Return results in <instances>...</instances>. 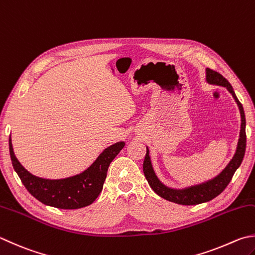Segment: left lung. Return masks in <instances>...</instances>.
<instances>
[{"label": "left lung", "instance_id": "1", "mask_svg": "<svg viewBox=\"0 0 255 255\" xmlns=\"http://www.w3.org/2000/svg\"><path fill=\"white\" fill-rule=\"evenodd\" d=\"M205 80L209 84L219 85L227 88L230 93L232 94L233 99L237 102L240 114H241V129H240L239 141L237 145V150L231 161L228 163V165L221 171L217 176L212 177L202 183L191 185L183 189H173V187L166 186L163 184L158 179L156 173L153 169L152 161L150 157V150L146 146V154L144 157L143 162V172L145 175L148 184L152 187V190L155 192L157 195L161 198L165 199L170 202L182 204V205H195L201 204L204 202H209V201L217 198L219 194L222 193L225 187L228 186L230 181L232 180L235 171L239 169L243 161L244 154H246V146H247V134H246V114H244V110L242 104L240 103L237 95L234 93V90L232 85L229 83V81L223 78L222 75L218 72H215L211 69L205 70Z\"/></svg>", "mask_w": 255, "mask_h": 255}]
</instances>
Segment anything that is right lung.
Returning a JSON list of instances; mask_svg holds the SVG:
<instances>
[{"mask_svg": "<svg viewBox=\"0 0 255 255\" xmlns=\"http://www.w3.org/2000/svg\"><path fill=\"white\" fill-rule=\"evenodd\" d=\"M126 145L120 141L104 148L92 164L83 172L65 179H43L33 175L17 160L9 136L8 146L14 171L26 190L43 204L63 210H74L92 204L103 189L110 163Z\"/></svg>", "mask_w": 255, "mask_h": 255, "instance_id": "1", "label": "right lung"}]
</instances>
